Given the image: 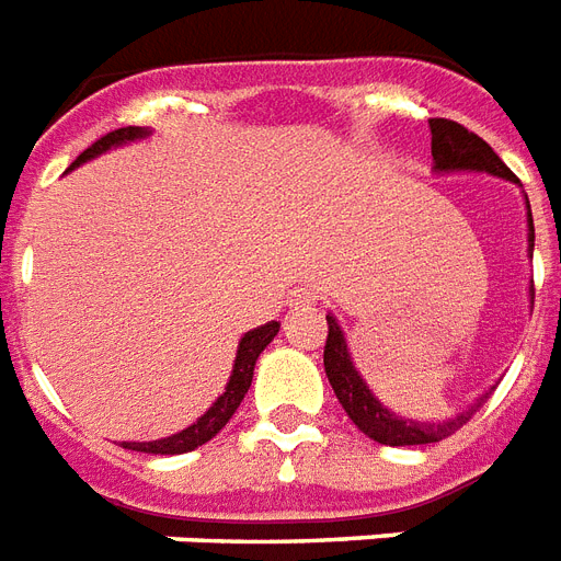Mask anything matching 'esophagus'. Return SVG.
<instances>
[{
	"mask_svg": "<svg viewBox=\"0 0 561 561\" xmlns=\"http://www.w3.org/2000/svg\"><path fill=\"white\" fill-rule=\"evenodd\" d=\"M314 290L311 288H294L288 290V297H285V306L288 308H306V306H314Z\"/></svg>",
	"mask_w": 561,
	"mask_h": 561,
	"instance_id": "1",
	"label": "esophagus"
}]
</instances>
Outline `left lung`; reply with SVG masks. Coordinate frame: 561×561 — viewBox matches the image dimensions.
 <instances>
[{
	"label": "left lung",
	"mask_w": 561,
	"mask_h": 561,
	"mask_svg": "<svg viewBox=\"0 0 561 561\" xmlns=\"http://www.w3.org/2000/svg\"><path fill=\"white\" fill-rule=\"evenodd\" d=\"M431 157H434V174H454V171H474V174H492V178L510 180L518 183L515 174L506 169L501 157L489 148L478 134H469L466 127L448 118H431ZM527 203V255L533 259V244H536V229H533V211L530 201ZM533 299V285H530ZM329 323V337H325L323 364L329 383H332L334 396L346 410V416L358 425L360 434H367L369 439L381 445H427L439 443L445 436H451L457 427H462L471 419V413L489 399V392L478 396L469 408L454 413V416L443 419V422H419V419H404L399 413H392L383 401L375 399V392L369 390V383L364 381V375L355 369L352 360L350 343L343 334L337 317L325 314Z\"/></svg>",
	"instance_id": "8db88e82"
}]
</instances>
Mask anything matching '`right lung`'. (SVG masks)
<instances>
[{
    "label": "right lung",
    "mask_w": 561,
    "mask_h": 561,
    "mask_svg": "<svg viewBox=\"0 0 561 561\" xmlns=\"http://www.w3.org/2000/svg\"><path fill=\"white\" fill-rule=\"evenodd\" d=\"M151 130L148 127H118L113 134L101 136L99 142L90 145L87 151L78 157V160L69 165V171H75L78 165L83 162L95 160L101 153L113 151V148H122V145H130V142H142L148 139ZM279 334V323L271 320V323L259 325V329H250V332L238 341V352H236V364H232V373H229V381L224 387L218 399L211 401V408L197 416V422H192L188 427L178 431V434L171 436H162V439H151V443H122V448H130V451H142V454H186L194 451L197 445L209 443L211 436L218 434L220 427L227 425L232 413L238 410V404L244 401L247 390H250V381H253V369H255V360L267 350V343L273 341Z\"/></svg>",
    "instance_id": "1"
}]
</instances>
